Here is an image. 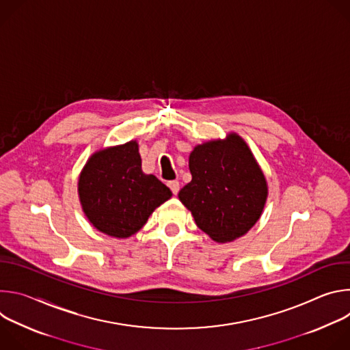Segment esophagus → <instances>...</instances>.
Returning <instances> with one entry per match:
<instances>
[{"mask_svg":"<svg viewBox=\"0 0 350 350\" xmlns=\"http://www.w3.org/2000/svg\"><path fill=\"white\" fill-rule=\"evenodd\" d=\"M167 185H169V188L172 189V192H173L174 195H177V193H178V191H180V183H178L177 180L169 181V183H167Z\"/></svg>","mask_w":350,"mask_h":350,"instance_id":"1","label":"esophagus"}]
</instances>
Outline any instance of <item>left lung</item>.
Wrapping results in <instances>:
<instances>
[{"mask_svg":"<svg viewBox=\"0 0 350 350\" xmlns=\"http://www.w3.org/2000/svg\"><path fill=\"white\" fill-rule=\"evenodd\" d=\"M188 165L192 180L180 189L178 198L199 228L223 243L256 224L267 199V183L238 134L196 145Z\"/></svg>","mask_w":350,"mask_h":350,"instance_id":"obj_1","label":"left lung"}]
</instances>
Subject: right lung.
I'll list each match as a JSON object with an SVG mask.
<instances>
[{
    "label": "right lung",
    "mask_w": 350,
    "mask_h": 350,
    "mask_svg": "<svg viewBox=\"0 0 350 350\" xmlns=\"http://www.w3.org/2000/svg\"><path fill=\"white\" fill-rule=\"evenodd\" d=\"M172 191L141 169L137 141L99 149L79 177V198L90 223L109 237L129 238L152 212L170 199Z\"/></svg>",
    "instance_id": "obj_1"
}]
</instances>
